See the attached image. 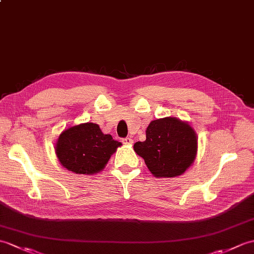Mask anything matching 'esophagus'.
Segmentation results:
<instances>
[{
	"mask_svg": "<svg viewBox=\"0 0 254 254\" xmlns=\"http://www.w3.org/2000/svg\"><path fill=\"white\" fill-rule=\"evenodd\" d=\"M122 141H123V144H126V145H131L133 143V139L131 137H126L122 139Z\"/></svg>",
	"mask_w": 254,
	"mask_h": 254,
	"instance_id": "34e87169",
	"label": "esophagus"
}]
</instances>
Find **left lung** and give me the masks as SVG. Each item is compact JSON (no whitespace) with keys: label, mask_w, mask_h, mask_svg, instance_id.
<instances>
[{"label":"left lung","mask_w":254,"mask_h":254,"mask_svg":"<svg viewBox=\"0 0 254 254\" xmlns=\"http://www.w3.org/2000/svg\"><path fill=\"white\" fill-rule=\"evenodd\" d=\"M134 150L157 178H174L184 173L196 158L197 136L188 123L163 118L149 123L146 140L136 141Z\"/></svg>","instance_id":"obj_1"}]
</instances>
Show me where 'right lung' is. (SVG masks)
<instances>
[{
	"mask_svg": "<svg viewBox=\"0 0 254 254\" xmlns=\"http://www.w3.org/2000/svg\"><path fill=\"white\" fill-rule=\"evenodd\" d=\"M120 145L95 123L87 122L64 129L55 150L63 167L76 174L88 175L103 170Z\"/></svg>",
	"mask_w": 254,
	"mask_h": 254,
	"instance_id": "add662e5",
	"label": "right lung"
}]
</instances>
